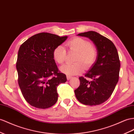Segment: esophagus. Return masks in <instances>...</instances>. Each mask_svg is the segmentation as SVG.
<instances>
[{
    "instance_id": "obj_1",
    "label": "esophagus",
    "mask_w": 134,
    "mask_h": 134,
    "mask_svg": "<svg viewBox=\"0 0 134 134\" xmlns=\"http://www.w3.org/2000/svg\"><path fill=\"white\" fill-rule=\"evenodd\" d=\"M71 78H72V76H69V75H67V79L68 80H70Z\"/></svg>"
}]
</instances>
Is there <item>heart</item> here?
Returning a JSON list of instances; mask_svg holds the SVG:
<instances>
[{
	"label": "heart",
	"mask_w": 134,
	"mask_h": 134,
	"mask_svg": "<svg viewBox=\"0 0 134 134\" xmlns=\"http://www.w3.org/2000/svg\"><path fill=\"white\" fill-rule=\"evenodd\" d=\"M68 50L75 51L77 54L72 64H66L60 67L62 72L68 75H78L85 69L91 68L97 59V53L90 41L81 37H74L65 44ZM66 50L62 45L54 48L53 52L54 60L58 64H63L66 58Z\"/></svg>",
	"instance_id": "heart-1"
}]
</instances>
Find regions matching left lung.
I'll return each instance as SVG.
<instances>
[{"label":"left lung","instance_id":"obj_1","mask_svg":"<svg viewBox=\"0 0 134 134\" xmlns=\"http://www.w3.org/2000/svg\"><path fill=\"white\" fill-rule=\"evenodd\" d=\"M88 37L95 44L97 57L75 94L81 104L93 106L102 104L111 96L119 80L120 60L116 48L111 41L94 31L78 34ZM89 79H91L90 81Z\"/></svg>","mask_w":134,"mask_h":134}]
</instances>
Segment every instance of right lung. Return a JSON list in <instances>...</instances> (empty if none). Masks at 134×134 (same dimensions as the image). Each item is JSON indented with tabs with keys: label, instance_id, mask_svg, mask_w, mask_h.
I'll use <instances>...</instances> for the list:
<instances>
[{
	"label": "right lung",
	"instance_id": "right-lung-1",
	"mask_svg": "<svg viewBox=\"0 0 134 134\" xmlns=\"http://www.w3.org/2000/svg\"><path fill=\"white\" fill-rule=\"evenodd\" d=\"M67 36L46 32L35 34L20 46L16 62L18 83L23 97L33 107L46 109L58 100L57 87L67 81L53 57L54 48Z\"/></svg>",
	"mask_w": 134,
	"mask_h": 134
}]
</instances>
